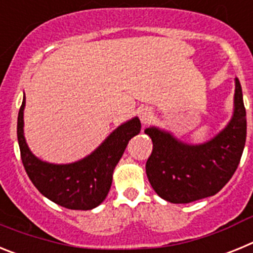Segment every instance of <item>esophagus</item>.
I'll list each match as a JSON object with an SVG mask.
<instances>
[{
	"mask_svg": "<svg viewBox=\"0 0 253 253\" xmlns=\"http://www.w3.org/2000/svg\"><path fill=\"white\" fill-rule=\"evenodd\" d=\"M152 115H153V111H152L151 107L148 106H143L140 107V110H139V118L140 120H142V123H148L149 119L152 118Z\"/></svg>",
	"mask_w": 253,
	"mask_h": 253,
	"instance_id": "obj_1",
	"label": "esophagus"
}]
</instances>
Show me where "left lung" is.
<instances>
[{
  "mask_svg": "<svg viewBox=\"0 0 253 253\" xmlns=\"http://www.w3.org/2000/svg\"><path fill=\"white\" fill-rule=\"evenodd\" d=\"M144 133L153 143L147 177L161 198L187 204L215 195L236 172L245 148L247 122L240 80L236 77L233 118L209 142L190 146L153 126Z\"/></svg>",
  "mask_w": 253,
  "mask_h": 253,
  "instance_id": "1",
  "label": "left lung"
}]
</instances>
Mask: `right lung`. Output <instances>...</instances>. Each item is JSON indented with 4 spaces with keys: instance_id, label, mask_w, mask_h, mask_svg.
<instances>
[{
    "instance_id": "add662e5",
    "label": "right lung",
    "mask_w": 253,
    "mask_h": 253,
    "mask_svg": "<svg viewBox=\"0 0 253 253\" xmlns=\"http://www.w3.org/2000/svg\"><path fill=\"white\" fill-rule=\"evenodd\" d=\"M25 97L17 116V140L22 165L34 186L45 198L72 210H90L101 204L113 181V172L128 142L140 131L138 118L120 125L99 148L84 160L69 165H53L31 153L24 137Z\"/></svg>"
}]
</instances>
